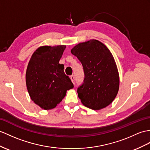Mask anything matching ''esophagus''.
Returning <instances> with one entry per match:
<instances>
[{
	"mask_svg": "<svg viewBox=\"0 0 150 150\" xmlns=\"http://www.w3.org/2000/svg\"><path fill=\"white\" fill-rule=\"evenodd\" d=\"M70 78H71V81L73 83V84H74V81H75V78H74V75H72V76H71Z\"/></svg>",
	"mask_w": 150,
	"mask_h": 150,
	"instance_id": "esophagus-1",
	"label": "esophagus"
}]
</instances>
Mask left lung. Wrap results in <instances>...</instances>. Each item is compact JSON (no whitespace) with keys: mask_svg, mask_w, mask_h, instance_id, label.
Returning a JSON list of instances; mask_svg holds the SVG:
<instances>
[{"mask_svg":"<svg viewBox=\"0 0 150 150\" xmlns=\"http://www.w3.org/2000/svg\"><path fill=\"white\" fill-rule=\"evenodd\" d=\"M71 53L81 62L85 72L77 92L82 104L93 110L107 107L119 90L120 77L112 53L103 42L90 39L80 42Z\"/></svg>","mask_w":150,"mask_h":150,"instance_id":"obj_1","label":"left lung"}]
</instances>
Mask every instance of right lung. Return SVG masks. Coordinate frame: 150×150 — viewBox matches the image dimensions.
I'll use <instances>...</instances> for the list:
<instances>
[{
  "label": "right lung",
  "mask_w": 150,
  "mask_h": 150,
  "mask_svg": "<svg viewBox=\"0 0 150 150\" xmlns=\"http://www.w3.org/2000/svg\"><path fill=\"white\" fill-rule=\"evenodd\" d=\"M65 45L42 46L33 53L27 65L26 85L31 100L45 110L55 108L74 88L59 61Z\"/></svg>",
  "instance_id": "1"
}]
</instances>
